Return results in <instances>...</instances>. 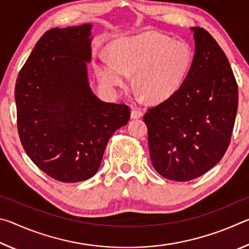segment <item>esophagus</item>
Instances as JSON below:
<instances>
[{
    "label": "esophagus",
    "instance_id": "1",
    "mask_svg": "<svg viewBox=\"0 0 249 249\" xmlns=\"http://www.w3.org/2000/svg\"><path fill=\"white\" fill-rule=\"evenodd\" d=\"M142 116V112L141 111V109H138V108L132 109V113H130V117H132V119L137 120V119H141Z\"/></svg>",
    "mask_w": 249,
    "mask_h": 249
}]
</instances>
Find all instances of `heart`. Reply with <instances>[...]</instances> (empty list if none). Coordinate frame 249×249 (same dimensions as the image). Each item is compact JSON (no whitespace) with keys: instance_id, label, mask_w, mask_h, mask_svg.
<instances>
[{"instance_id":"obj_1","label":"heart","mask_w":249,"mask_h":249,"mask_svg":"<svg viewBox=\"0 0 249 249\" xmlns=\"http://www.w3.org/2000/svg\"><path fill=\"white\" fill-rule=\"evenodd\" d=\"M112 57L102 56L96 68L100 81L108 89L134 82L151 102H161L178 91L190 70L192 50L184 41L158 33H146L115 41Z\"/></svg>"}]
</instances>
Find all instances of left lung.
<instances>
[{"instance_id":"8db88e82","label":"left lung","mask_w":249,"mask_h":249,"mask_svg":"<svg viewBox=\"0 0 249 249\" xmlns=\"http://www.w3.org/2000/svg\"><path fill=\"white\" fill-rule=\"evenodd\" d=\"M191 29L196 52L183 83L144 115L153 166L174 181L196 179L220 161L238 107L237 82L224 52L204 28Z\"/></svg>"}]
</instances>
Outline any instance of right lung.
I'll return each mask as SVG.
<instances>
[{
  "instance_id": "right-lung-1",
  "label": "right lung",
  "mask_w": 249,
  "mask_h": 249,
  "mask_svg": "<svg viewBox=\"0 0 249 249\" xmlns=\"http://www.w3.org/2000/svg\"><path fill=\"white\" fill-rule=\"evenodd\" d=\"M91 27L46 32L15 83L23 148L41 171L61 182L94 176L108 140L130 117L128 105L103 102L89 87Z\"/></svg>"
}]
</instances>
